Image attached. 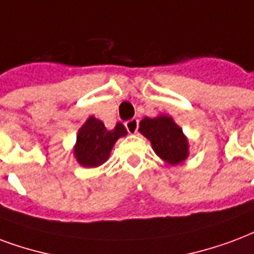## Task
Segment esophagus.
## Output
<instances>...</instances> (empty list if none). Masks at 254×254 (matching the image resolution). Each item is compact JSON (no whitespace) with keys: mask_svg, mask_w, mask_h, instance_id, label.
Listing matches in <instances>:
<instances>
[{"mask_svg":"<svg viewBox=\"0 0 254 254\" xmlns=\"http://www.w3.org/2000/svg\"><path fill=\"white\" fill-rule=\"evenodd\" d=\"M125 127H127V132L134 134V133H137V130H138V120H137V118L129 120V121L125 122Z\"/></svg>","mask_w":254,"mask_h":254,"instance_id":"34e87169","label":"esophagus"}]
</instances>
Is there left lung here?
Masks as SVG:
<instances>
[{
  "mask_svg": "<svg viewBox=\"0 0 254 254\" xmlns=\"http://www.w3.org/2000/svg\"><path fill=\"white\" fill-rule=\"evenodd\" d=\"M140 132L151 140L159 157L167 163L179 164L189 156V142L174 120L167 116L145 117L140 122Z\"/></svg>",
  "mask_w": 254,
  "mask_h": 254,
  "instance_id": "obj_1",
  "label": "left lung"
}]
</instances>
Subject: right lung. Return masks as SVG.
I'll list each match as a JSON object with an SVG mask.
<instances>
[{
  "label": "right lung",
  "mask_w": 254,
  "mask_h": 254,
  "mask_svg": "<svg viewBox=\"0 0 254 254\" xmlns=\"http://www.w3.org/2000/svg\"><path fill=\"white\" fill-rule=\"evenodd\" d=\"M127 134V129L118 122L113 130H108L102 121L90 117L80 127L76 138L75 156L83 167H98L108 160L114 142Z\"/></svg>",
  "instance_id": "right-lung-1"
}]
</instances>
